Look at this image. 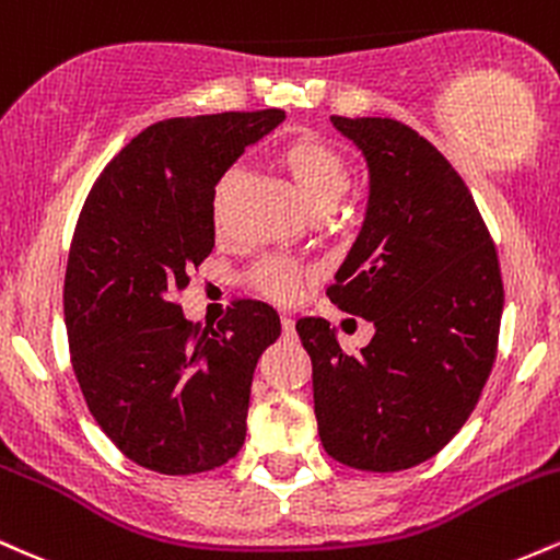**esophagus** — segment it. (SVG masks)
<instances>
[{"label": "esophagus", "instance_id": "34e87169", "mask_svg": "<svg viewBox=\"0 0 560 560\" xmlns=\"http://www.w3.org/2000/svg\"><path fill=\"white\" fill-rule=\"evenodd\" d=\"M281 329H284L287 337H292V334H294V318L292 316H281Z\"/></svg>", "mask_w": 560, "mask_h": 560}]
</instances>
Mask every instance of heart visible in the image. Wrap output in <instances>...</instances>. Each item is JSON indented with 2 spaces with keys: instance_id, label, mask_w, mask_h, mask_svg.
<instances>
[{
  "instance_id": "b5f03b06",
  "label": "heart",
  "mask_w": 560,
  "mask_h": 560,
  "mask_svg": "<svg viewBox=\"0 0 560 560\" xmlns=\"http://www.w3.org/2000/svg\"><path fill=\"white\" fill-rule=\"evenodd\" d=\"M281 168L292 178L294 189L305 208L313 215H326L337 205V199L345 195L350 186V163L342 152L334 147L324 144V141L313 137H298L289 139L276 152ZM240 171L229 168L218 178L213 191V221L221 223L223 213H226V202L231 189H234ZM253 284L260 289L266 298L289 302L298 294L300 273L292 262L284 258H266L253 268Z\"/></svg>"
}]
</instances>
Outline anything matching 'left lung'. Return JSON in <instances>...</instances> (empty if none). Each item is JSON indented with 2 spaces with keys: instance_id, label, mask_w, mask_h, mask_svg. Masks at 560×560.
I'll list each match as a JSON object with an SVG mask.
<instances>
[{
  "instance_id": "1",
  "label": "left lung",
  "mask_w": 560,
  "mask_h": 560,
  "mask_svg": "<svg viewBox=\"0 0 560 560\" xmlns=\"http://www.w3.org/2000/svg\"><path fill=\"white\" fill-rule=\"evenodd\" d=\"M331 124L363 150L365 221L326 289L376 326L345 352L324 318H300L324 450L358 471H402L458 434L498 355L503 279L471 191L440 150L392 118Z\"/></svg>"
}]
</instances>
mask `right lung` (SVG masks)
<instances>
[{
    "label": "right lung",
    "instance_id": "1",
    "mask_svg": "<svg viewBox=\"0 0 560 560\" xmlns=\"http://www.w3.org/2000/svg\"><path fill=\"white\" fill-rule=\"evenodd\" d=\"M281 120L276 107L160 120L105 165L81 208L62 289L70 363L102 432L150 471H213L247 436L279 313L236 300L202 329L178 294L215 247L218 178Z\"/></svg>",
    "mask_w": 560,
    "mask_h": 560
}]
</instances>
